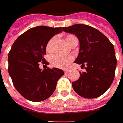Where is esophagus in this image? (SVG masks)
I'll return each mask as SVG.
<instances>
[{
	"instance_id": "34e87169",
	"label": "esophagus",
	"mask_w": 123,
	"mask_h": 123,
	"mask_svg": "<svg viewBox=\"0 0 123 123\" xmlns=\"http://www.w3.org/2000/svg\"><path fill=\"white\" fill-rule=\"evenodd\" d=\"M68 71H69V70H68V69H66V70H64V73H67Z\"/></svg>"
}]
</instances>
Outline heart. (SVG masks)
Instances as JSON below:
<instances>
[{"mask_svg": "<svg viewBox=\"0 0 123 123\" xmlns=\"http://www.w3.org/2000/svg\"><path fill=\"white\" fill-rule=\"evenodd\" d=\"M55 37H52L50 40L47 44H46V50L47 51H50L52 49V46L55 42ZM67 42L70 45L72 42L75 40H77V37L73 35H68L66 37ZM73 57L72 56H66V57H63V56H59V55H54L51 58V64L52 65L59 68H66L69 65V63L73 61Z\"/></svg>", "mask_w": 123, "mask_h": 123, "instance_id": "1", "label": "heart"}]
</instances>
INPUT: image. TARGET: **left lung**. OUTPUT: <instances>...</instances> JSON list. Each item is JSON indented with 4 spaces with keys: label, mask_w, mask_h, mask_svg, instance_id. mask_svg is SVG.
I'll use <instances>...</instances> for the list:
<instances>
[{
    "label": "left lung",
    "mask_w": 123,
    "mask_h": 123,
    "mask_svg": "<svg viewBox=\"0 0 123 123\" xmlns=\"http://www.w3.org/2000/svg\"><path fill=\"white\" fill-rule=\"evenodd\" d=\"M63 31L78 37L80 49L75 63L85 66L77 81L72 83L74 90L81 97L94 98L110 87L115 76L117 60L114 45L101 32L86 25L63 27Z\"/></svg>",
    "instance_id": "obj_1"
}]
</instances>
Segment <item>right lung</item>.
<instances>
[{
  "instance_id": "1",
  "label": "right lung",
  "mask_w": 123,
  "mask_h": 123,
  "mask_svg": "<svg viewBox=\"0 0 123 123\" xmlns=\"http://www.w3.org/2000/svg\"><path fill=\"white\" fill-rule=\"evenodd\" d=\"M63 27L38 26L19 36L8 55V72L17 91L31 101H44L56 88L57 82L64 74L59 68L42 70L40 62L46 64L44 55L48 42Z\"/></svg>"
}]
</instances>
